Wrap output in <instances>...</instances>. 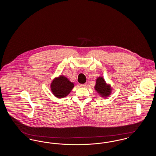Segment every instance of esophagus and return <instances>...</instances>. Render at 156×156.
Returning <instances> with one entry per match:
<instances>
[{
    "label": "esophagus",
    "instance_id": "1",
    "mask_svg": "<svg viewBox=\"0 0 156 156\" xmlns=\"http://www.w3.org/2000/svg\"><path fill=\"white\" fill-rule=\"evenodd\" d=\"M80 86H81V87H82V88H85V87H86V86H87V84H86V83L81 84V85H80Z\"/></svg>",
    "mask_w": 156,
    "mask_h": 156
}]
</instances>
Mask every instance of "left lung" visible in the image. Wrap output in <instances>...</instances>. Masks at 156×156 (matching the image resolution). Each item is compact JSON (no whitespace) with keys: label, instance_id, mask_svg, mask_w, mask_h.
Returning <instances> with one entry per match:
<instances>
[{"label":"left lung","instance_id":"obj_1","mask_svg":"<svg viewBox=\"0 0 156 156\" xmlns=\"http://www.w3.org/2000/svg\"><path fill=\"white\" fill-rule=\"evenodd\" d=\"M94 89L99 95L104 99L109 97L111 95L113 90L111 85L105 81L103 76H99L97 78Z\"/></svg>","mask_w":156,"mask_h":156}]
</instances>
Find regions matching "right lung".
Segmentation results:
<instances>
[{"instance_id":"obj_1","label":"right lung","mask_w":156,"mask_h":156,"mask_svg":"<svg viewBox=\"0 0 156 156\" xmlns=\"http://www.w3.org/2000/svg\"><path fill=\"white\" fill-rule=\"evenodd\" d=\"M74 87V83L64 75L55 77L50 84V90L55 98L61 99L67 97Z\"/></svg>"}]
</instances>
